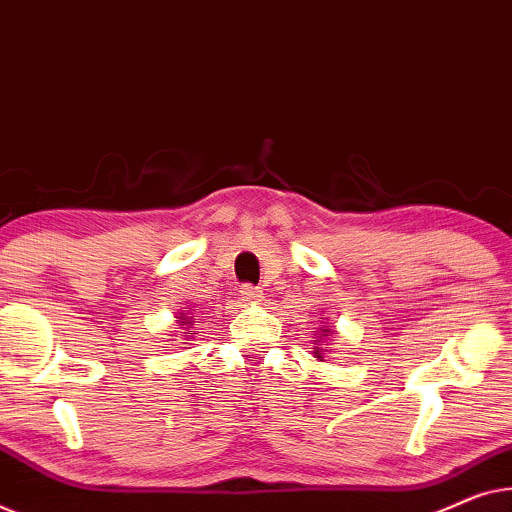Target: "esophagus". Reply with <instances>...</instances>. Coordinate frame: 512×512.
I'll use <instances>...</instances> for the list:
<instances>
[{
	"label": "esophagus",
	"instance_id": "esophagus-1",
	"mask_svg": "<svg viewBox=\"0 0 512 512\" xmlns=\"http://www.w3.org/2000/svg\"><path fill=\"white\" fill-rule=\"evenodd\" d=\"M259 297H262L259 287H253V285L239 287V299L243 301V304H255V301H259Z\"/></svg>",
	"mask_w": 512,
	"mask_h": 512
}]
</instances>
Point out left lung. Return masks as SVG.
I'll return each instance as SVG.
<instances>
[{"label": "left lung", "instance_id": "8db88e82", "mask_svg": "<svg viewBox=\"0 0 512 512\" xmlns=\"http://www.w3.org/2000/svg\"><path fill=\"white\" fill-rule=\"evenodd\" d=\"M322 336H331V329H322ZM322 352H325V350L320 348V343H315V348H313V355L318 357L320 362H322Z\"/></svg>", "mask_w": 512, "mask_h": 512}]
</instances>
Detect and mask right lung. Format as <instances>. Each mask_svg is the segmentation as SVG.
Masks as SVG:
<instances>
[{
  "mask_svg": "<svg viewBox=\"0 0 512 512\" xmlns=\"http://www.w3.org/2000/svg\"><path fill=\"white\" fill-rule=\"evenodd\" d=\"M192 320H194V318H187L185 313L178 315V322H183V325H192ZM183 334H187V331H183Z\"/></svg>",
  "mask_w": 512,
  "mask_h": 512,
  "instance_id": "1",
  "label": "right lung"
}]
</instances>
